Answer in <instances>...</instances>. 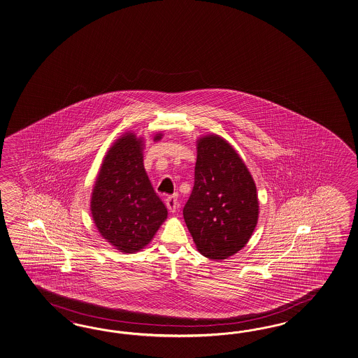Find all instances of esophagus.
I'll return each mask as SVG.
<instances>
[{
  "label": "esophagus",
  "instance_id": "obj_1",
  "mask_svg": "<svg viewBox=\"0 0 358 358\" xmlns=\"http://www.w3.org/2000/svg\"><path fill=\"white\" fill-rule=\"evenodd\" d=\"M166 205H167V209H169V210L171 211V213H175L176 209H178V206H179L176 196H169V197L166 199Z\"/></svg>",
  "mask_w": 358,
  "mask_h": 358
}]
</instances>
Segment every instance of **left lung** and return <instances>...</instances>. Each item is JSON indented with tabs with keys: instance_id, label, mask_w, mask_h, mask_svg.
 I'll use <instances>...</instances> for the list:
<instances>
[{
	"instance_id": "left-lung-1",
	"label": "left lung",
	"mask_w": 358,
	"mask_h": 358,
	"mask_svg": "<svg viewBox=\"0 0 358 358\" xmlns=\"http://www.w3.org/2000/svg\"><path fill=\"white\" fill-rule=\"evenodd\" d=\"M256 183L236 150L218 135L197 140L194 185L183 217L197 250L226 259L247 245L258 220Z\"/></svg>"
}]
</instances>
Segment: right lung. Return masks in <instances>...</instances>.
<instances>
[{
    "label": "right lung",
    "instance_id": "right-lung-1",
    "mask_svg": "<svg viewBox=\"0 0 358 358\" xmlns=\"http://www.w3.org/2000/svg\"><path fill=\"white\" fill-rule=\"evenodd\" d=\"M162 138L157 134L155 141ZM143 138L127 132L108 150L93 187L92 218L102 238L123 253L150 243L167 218L143 164Z\"/></svg>",
    "mask_w": 358,
    "mask_h": 358
}]
</instances>
